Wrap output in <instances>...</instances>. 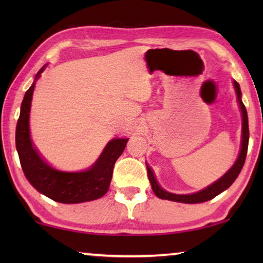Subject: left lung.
<instances>
[{
	"label": "left lung",
	"mask_w": 263,
	"mask_h": 263,
	"mask_svg": "<svg viewBox=\"0 0 263 263\" xmlns=\"http://www.w3.org/2000/svg\"><path fill=\"white\" fill-rule=\"evenodd\" d=\"M233 87L237 94V101L239 104L240 111H241V117H242V127H241V146H240V152L238 155V159L235 160V162L232 167H231L228 172L222 175L220 179H218L216 182H213L212 184L208 185L206 188L197 191L194 194L188 195H179V194H173L169 191L164 190L162 186H160L158 183L157 179L153 174V171L149 168L148 164H146L147 168V174L151 186H152L153 193L161 199H168V201L173 202H179V203H185V204H196V203H203L206 201H210L213 197H216L217 195H219L222 191H225L228 188H230L231 184L233 183L237 179L238 175L241 172L243 167L245 160H246L247 155V148H248V139H249V130H248V116L247 110L245 108L241 100V90H240L239 83L233 80Z\"/></svg>",
	"instance_id": "left-lung-1"
}]
</instances>
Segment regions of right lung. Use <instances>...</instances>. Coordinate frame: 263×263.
Segmentation results:
<instances>
[{
	"instance_id": "1",
	"label": "right lung",
	"mask_w": 263,
	"mask_h": 263,
	"mask_svg": "<svg viewBox=\"0 0 263 263\" xmlns=\"http://www.w3.org/2000/svg\"><path fill=\"white\" fill-rule=\"evenodd\" d=\"M46 65L35 74L34 81L26 90L21 105L16 126V148L24 175L33 188L53 201L64 204H77L95 201L109 190L114 166L121 157L128 138H114L99 159L90 167L79 172H65L53 168L43 160L33 147L30 136V110L34 86Z\"/></svg>"
}]
</instances>
